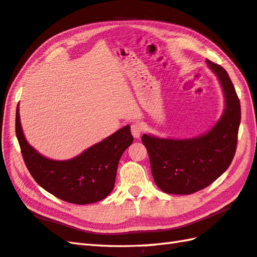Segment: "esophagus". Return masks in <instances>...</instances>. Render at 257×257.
<instances>
[{
  "label": "esophagus",
  "mask_w": 257,
  "mask_h": 257,
  "mask_svg": "<svg viewBox=\"0 0 257 257\" xmlns=\"http://www.w3.org/2000/svg\"><path fill=\"white\" fill-rule=\"evenodd\" d=\"M143 125L139 122H135L132 124V134L135 138H139L141 133H143Z\"/></svg>",
  "instance_id": "34e87169"
}]
</instances>
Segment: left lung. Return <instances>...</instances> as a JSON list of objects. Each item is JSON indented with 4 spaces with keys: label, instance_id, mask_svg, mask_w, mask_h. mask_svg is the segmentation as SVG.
Here are the masks:
<instances>
[{
    "label": "left lung",
    "instance_id": "left-lung-1",
    "mask_svg": "<svg viewBox=\"0 0 257 257\" xmlns=\"http://www.w3.org/2000/svg\"><path fill=\"white\" fill-rule=\"evenodd\" d=\"M220 80L225 110L209 133L193 139H163L144 135L156 184L170 194H191L206 188L226 171L235 155L241 105L230 76L206 59Z\"/></svg>",
    "mask_w": 257,
    "mask_h": 257
}]
</instances>
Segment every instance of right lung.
<instances>
[{"label":"right lung","mask_w":257,"mask_h":257,"mask_svg":"<svg viewBox=\"0 0 257 257\" xmlns=\"http://www.w3.org/2000/svg\"><path fill=\"white\" fill-rule=\"evenodd\" d=\"M15 132L31 176L47 192L74 204L95 203L109 195L113 189L120 157L134 141L130 127L125 125L74 159H47L26 141L21 127L19 105Z\"/></svg>","instance_id":"1"}]
</instances>
